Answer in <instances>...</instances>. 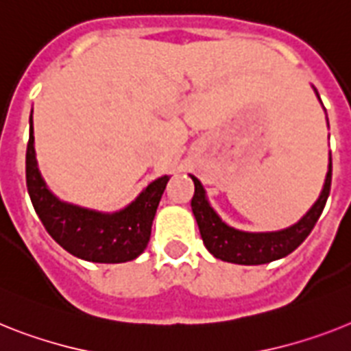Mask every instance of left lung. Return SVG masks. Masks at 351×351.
I'll use <instances>...</instances> for the list:
<instances>
[{
    "mask_svg": "<svg viewBox=\"0 0 351 351\" xmlns=\"http://www.w3.org/2000/svg\"><path fill=\"white\" fill-rule=\"evenodd\" d=\"M317 98H319V94H317ZM191 178L194 182V196L191 199V207H193V214L198 223L205 248L221 261L244 264V266H258V264H267V262L289 255L307 239V235L311 234L319 219L326 199H328V194H330L332 157L325 185H323L317 202L296 225L278 232H241L228 226L208 205L202 182L193 175Z\"/></svg>",
    "mask_w": 351,
    "mask_h": 351,
    "instance_id": "1",
    "label": "left lung"
}]
</instances>
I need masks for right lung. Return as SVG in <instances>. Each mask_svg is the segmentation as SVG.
<instances>
[{
    "mask_svg": "<svg viewBox=\"0 0 351 351\" xmlns=\"http://www.w3.org/2000/svg\"><path fill=\"white\" fill-rule=\"evenodd\" d=\"M169 176H160L146 187L126 208L114 214L82 208L60 202L46 187L37 167L34 149V125L26 146V187L32 205L44 228L62 248L89 262L134 261L148 246L152 223Z\"/></svg>",
    "mask_w": 351,
    "mask_h": 351,
    "instance_id": "obj_1",
    "label": "right lung"
}]
</instances>
